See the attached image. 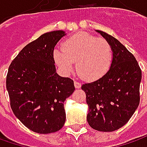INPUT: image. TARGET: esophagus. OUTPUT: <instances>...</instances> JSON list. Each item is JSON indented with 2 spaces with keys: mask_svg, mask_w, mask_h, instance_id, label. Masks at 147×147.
Wrapping results in <instances>:
<instances>
[{
  "mask_svg": "<svg viewBox=\"0 0 147 147\" xmlns=\"http://www.w3.org/2000/svg\"><path fill=\"white\" fill-rule=\"evenodd\" d=\"M81 86H82V85H81V83H80V82H77V81L74 82V87H75L76 88H81Z\"/></svg>",
  "mask_w": 147,
  "mask_h": 147,
  "instance_id": "1",
  "label": "esophagus"
}]
</instances>
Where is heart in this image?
Wrapping results in <instances>:
<instances>
[{"mask_svg":"<svg viewBox=\"0 0 147 147\" xmlns=\"http://www.w3.org/2000/svg\"><path fill=\"white\" fill-rule=\"evenodd\" d=\"M54 58L57 65L69 74L77 61V71L82 78L96 81L109 70L113 51L110 43L102 37L78 32L67 39L61 49H55Z\"/></svg>","mask_w":147,"mask_h":147,"instance_id":"1","label":"heart"}]
</instances>
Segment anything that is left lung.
I'll return each mask as SVG.
<instances>
[{"label": "left lung", "mask_w": 147, "mask_h": 147, "mask_svg": "<svg viewBox=\"0 0 147 147\" xmlns=\"http://www.w3.org/2000/svg\"><path fill=\"white\" fill-rule=\"evenodd\" d=\"M97 32L111 46L112 63L104 76L83 84L82 89L89 107V125L97 131L113 132L127 123L138 107L142 70L122 43L105 32Z\"/></svg>", "instance_id": "8db88e82"}]
</instances>
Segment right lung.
<instances>
[{
	"instance_id": "1",
	"label": "right lung",
	"mask_w": 147,
	"mask_h": 147,
	"mask_svg": "<svg viewBox=\"0 0 147 147\" xmlns=\"http://www.w3.org/2000/svg\"><path fill=\"white\" fill-rule=\"evenodd\" d=\"M65 35L62 30L44 33L22 49L9 67L6 89L10 107L35 133H55L64 126V102L75 90L71 78L55 71L54 48Z\"/></svg>"
}]
</instances>
